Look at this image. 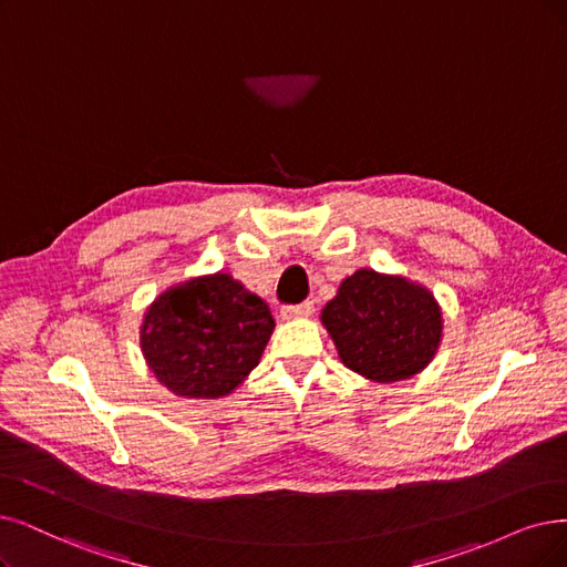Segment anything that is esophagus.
<instances>
[{"mask_svg": "<svg viewBox=\"0 0 567 567\" xmlns=\"http://www.w3.org/2000/svg\"><path fill=\"white\" fill-rule=\"evenodd\" d=\"M312 301H301V303H295V306H285L282 308V318L285 320H295V318H308L312 316Z\"/></svg>", "mask_w": 567, "mask_h": 567, "instance_id": "esophagus-1", "label": "esophagus"}]
</instances>
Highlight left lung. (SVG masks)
<instances>
[{"mask_svg": "<svg viewBox=\"0 0 567 567\" xmlns=\"http://www.w3.org/2000/svg\"><path fill=\"white\" fill-rule=\"evenodd\" d=\"M322 322L343 364L379 383L425 369L442 339V312L430 291L375 270L346 278Z\"/></svg>", "mask_w": 567, "mask_h": 567, "instance_id": "8db88e82", "label": "left lung"}]
</instances>
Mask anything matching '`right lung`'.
Returning <instances> with one entry per match:
<instances>
[{
    "label": "right lung",
    "mask_w": 567,
    "mask_h": 567,
    "mask_svg": "<svg viewBox=\"0 0 567 567\" xmlns=\"http://www.w3.org/2000/svg\"><path fill=\"white\" fill-rule=\"evenodd\" d=\"M272 327L257 295L217 272L163 291L144 316L142 350L165 388L215 400L259 364Z\"/></svg>",
    "instance_id": "obj_1"
}]
</instances>
